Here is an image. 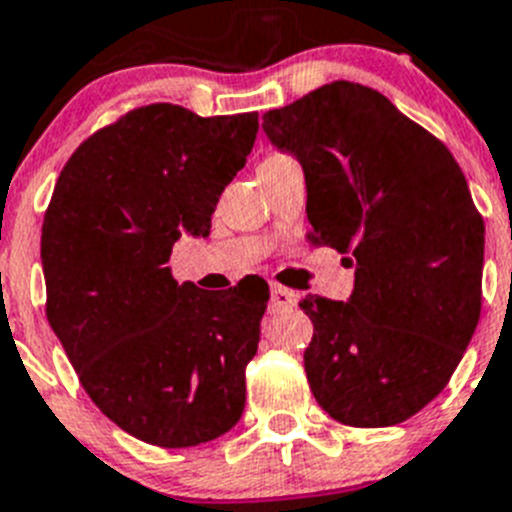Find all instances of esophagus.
<instances>
[{"instance_id": "obj_1", "label": "esophagus", "mask_w": 512, "mask_h": 512, "mask_svg": "<svg viewBox=\"0 0 512 512\" xmlns=\"http://www.w3.org/2000/svg\"><path fill=\"white\" fill-rule=\"evenodd\" d=\"M296 301H299V293L288 291V288H283V286L270 288V311H273V314L293 309V306H296Z\"/></svg>"}]
</instances>
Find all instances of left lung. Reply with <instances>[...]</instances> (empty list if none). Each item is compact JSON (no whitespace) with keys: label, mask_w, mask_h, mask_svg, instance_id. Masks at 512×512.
<instances>
[{"label":"left lung","mask_w":512,"mask_h":512,"mask_svg":"<svg viewBox=\"0 0 512 512\" xmlns=\"http://www.w3.org/2000/svg\"><path fill=\"white\" fill-rule=\"evenodd\" d=\"M262 128L304 167L309 242L355 260L350 301L299 304L314 324L311 394L350 428L410 420L446 389L482 311L484 221L464 172L441 139L355 82L268 110Z\"/></svg>","instance_id":"1"}]
</instances>
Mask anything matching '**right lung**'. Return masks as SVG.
Wrapping results in <instances>:
<instances>
[{
  "mask_svg": "<svg viewBox=\"0 0 512 512\" xmlns=\"http://www.w3.org/2000/svg\"><path fill=\"white\" fill-rule=\"evenodd\" d=\"M257 128V113L133 108L77 146L46 208L48 324L102 415L151 446L208 443L242 417L268 283L208 293L167 262L185 231L206 237Z\"/></svg>",
  "mask_w": 512,
  "mask_h": 512,
  "instance_id": "add662e5",
  "label": "right lung"
}]
</instances>
